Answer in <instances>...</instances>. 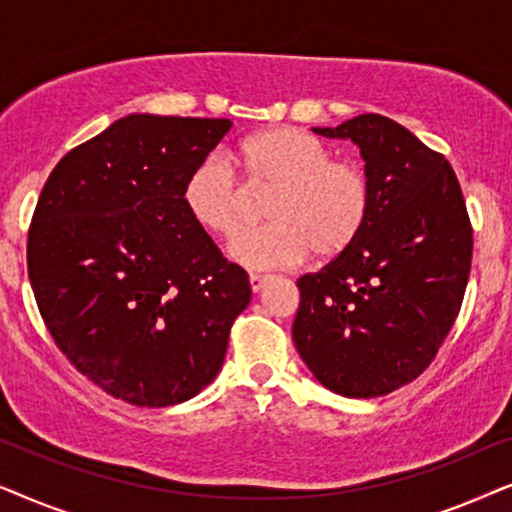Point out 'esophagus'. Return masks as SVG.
<instances>
[{
    "label": "esophagus",
    "mask_w": 512,
    "mask_h": 512,
    "mask_svg": "<svg viewBox=\"0 0 512 512\" xmlns=\"http://www.w3.org/2000/svg\"><path fill=\"white\" fill-rule=\"evenodd\" d=\"M265 282H268V275H249V286H251V291H254V293L261 291Z\"/></svg>",
    "instance_id": "1"
}]
</instances>
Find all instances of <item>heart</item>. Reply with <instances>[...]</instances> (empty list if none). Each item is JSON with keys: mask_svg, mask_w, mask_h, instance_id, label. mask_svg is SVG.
Instances as JSON below:
<instances>
[{"mask_svg": "<svg viewBox=\"0 0 512 512\" xmlns=\"http://www.w3.org/2000/svg\"><path fill=\"white\" fill-rule=\"evenodd\" d=\"M237 160L251 181L275 188L270 226L247 230L230 244L244 268H291L310 258L340 256L356 242L370 212V184L354 160L298 128H268L244 137ZM184 205L209 233L233 237L247 223V193L221 153L202 158L186 177Z\"/></svg>", "mask_w": 512, "mask_h": 512, "instance_id": "obj_1", "label": "heart"}]
</instances>
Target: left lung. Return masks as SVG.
I'll return each instance as SVG.
<instances>
[{
    "label": "left lung",
    "mask_w": 512,
    "mask_h": 512,
    "mask_svg": "<svg viewBox=\"0 0 512 512\" xmlns=\"http://www.w3.org/2000/svg\"><path fill=\"white\" fill-rule=\"evenodd\" d=\"M312 130L359 146L370 212L352 247L298 279L293 342L326 389L384 396L429 368L457 319L473 256L466 202L445 156L387 116Z\"/></svg>",
    "instance_id": "8db88e82"
}]
</instances>
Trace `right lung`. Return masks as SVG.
Wrapping results in <instances>:
<instances>
[{
    "mask_svg": "<svg viewBox=\"0 0 512 512\" xmlns=\"http://www.w3.org/2000/svg\"><path fill=\"white\" fill-rule=\"evenodd\" d=\"M228 118L128 114L55 165L27 235L44 324L72 366L125 403L167 408L219 375L249 277L184 205Z\"/></svg>",
    "mask_w": 512,
    "mask_h": 512,
    "instance_id": "obj_1",
    "label": "right lung"
}]
</instances>
